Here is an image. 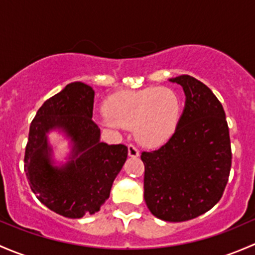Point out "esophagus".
<instances>
[{
	"instance_id": "1",
	"label": "esophagus",
	"mask_w": 255,
	"mask_h": 255,
	"mask_svg": "<svg viewBox=\"0 0 255 255\" xmlns=\"http://www.w3.org/2000/svg\"><path fill=\"white\" fill-rule=\"evenodd\" d=\"M128 153L130 157H138L140 156V152H138V149L136 148L135 146L132 145V143H130V145H128Z\"/></svg>"
}]
</instances>
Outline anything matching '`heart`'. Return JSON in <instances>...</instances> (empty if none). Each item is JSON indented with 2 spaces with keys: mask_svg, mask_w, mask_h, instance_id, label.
<instances>
[{
  "mask_svg": "<svg viewBox=\"0 0 255 255\" xmlns=\"http://www.w3.org/2000/svg\"><path fill=\"white\" fill-rule=\"evenodd\" d=\"M106 128H133L135 138L143 146L156 147L174 133L182 117V97L169 87H148L112 94L104 103Z\"/></svg>",
  "mask_w": 255,
  "mask_h": 255,
  "instance_id": "1",
  "label": "heart"
}]
</instances>
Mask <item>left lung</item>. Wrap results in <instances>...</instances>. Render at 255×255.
Instances as JSON below:
<instances>
[{
	"label": "left lung",
	"instance_id": "left-lung-1",
	"mask_svg": "<svg viewBox=\"0 0 255 255\" xmlns=\"http://www.w3.org/2000/svg\"><path fill=\"white\" fill-rule=\"evenodd\" d=\"M185 92V108L172 137L143 151L145 201L158 219L183 222L212 209L224 195L231 164L230 130L222 104L196 78H172Z\"/></svg>",
	"mask_w": 255,
	"mask_h": 255
}]
</instances>
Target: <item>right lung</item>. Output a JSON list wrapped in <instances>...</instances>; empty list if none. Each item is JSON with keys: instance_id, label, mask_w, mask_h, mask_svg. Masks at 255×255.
<instances>
[{"instance_id": "add662e5", "label": "right lung", "mask_w": 255, "mask_h": 255, "mask_svg": "<svg viewBox=\"0 0 255 255\" xmlns=\"http://www.w3.org/2000/svg\"><path fill=\"white\" fill-rule=\"evenodd\" d=\"M94 91L72 82L49 98L36 112L25 146L24 170L30 189L40 203L56 214L80 219L99 211L128 157L124 145L99 141L92 120ZM61 127L73 138L74 159L64 168L51 166L46 132Z\"/></svg>"}]
</instances>
